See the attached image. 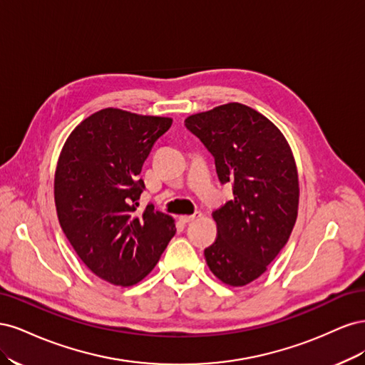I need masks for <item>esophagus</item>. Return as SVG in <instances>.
Instances as JSON below:
<instances>
[{
	"label": "esophagus",
	"mask_w": 365,
	"mask_h": 365,
	"mask_svg": "<svg viewBox=\"0 0 365 365\" xmlns=\"http://www.w3.org/2000/svg\"><path fill=\"white\" fill-rule=\"evenodd\" d=\"M201 215L200 213H195V215H190V216H187V215H184V216H180V220L182 224H189V222H193V220L196 219V217H200Z\"/></svg>",
	"instance_id": "esophagus-1"
}]
</instances>
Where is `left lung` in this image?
<instances>
[{
  "label": "left lung",
  "instance_id": "1",
  "mask_svg": "<svg viewBox=\"0 0 365 365\" xmlns=\"http://www.w3.org/2000/svg\"><path fill=\"white\" fill-rule=\"evenodd\" d=\"M185 126L212 152L219 181L233 182V200L212 213L217 236L205 262L222 283L245 286L268 269L295 225L294 153L271 120L237 102L192 114Z\"/></svg>",
  "mask_w": 365,
  "mask_h": 365
}]
</instances>
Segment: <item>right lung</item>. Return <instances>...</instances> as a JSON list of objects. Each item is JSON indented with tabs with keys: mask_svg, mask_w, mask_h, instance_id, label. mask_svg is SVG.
I'll use <instances>...</instances> for the list:
<instances>
[{
	"mask_svg": "<svg viewBox=\"0 0 365 365\" xmlns=\"http://www.w3.org/2000/svg\"><path fill=\"white\" fill-rule=\"evenodd\" d=\"M172 125L170 117L105 108L77 125L54 172L59 224L77 256L117 286L141 282L175 235V219L138 210L143 163Z\"/></svg>",
	"mask_w": 365,
	"mask_h": 365,
	"instance_id": "1",
	"label": "right lung"
}]
</instances>
